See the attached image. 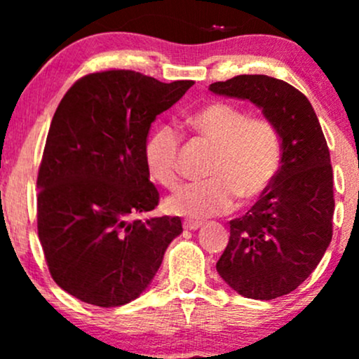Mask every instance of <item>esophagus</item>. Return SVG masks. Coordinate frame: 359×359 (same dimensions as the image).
<instances>
[{"mask_svg": "<svg viewBox=\"0 0 359 359\" xmlns=\"http://www.w3.org/2000/svg\"><path fill=\"white\" fill-rule=\"evenodd\" d=\"M201 226H203V222L201 221H192V219L184 221V228L189 229V231H196V229H199Z\"/></svg>", "mask_w": 359, "mask_h": 359, "instance_id": "obj_1", "label": "esophagus"}]
</instances>
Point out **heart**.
<instances>
[{
    "label": "heart",
    "mask_w": 359,
    "mask_h": 359,
    "mask_svg": "<svg viewBox=\"0 0 359 359\" xmlns=\"http://www.w3.org/2000/svg\"><path fill=\"white\" fill-rule=\"evenodd\" d=\"M194 133L214 145L208 180L180 187L167 199L168 211L187 217H209L229 212L236 197L250 203L270 187L282 160L280 137L269 119L228 102H211L187 118ZM180 135L160 125L148 135L145 163L151 179L172 189L179 182L177 154Z\"/></svg>",
    "instance_id": "1"
}]
</instances>
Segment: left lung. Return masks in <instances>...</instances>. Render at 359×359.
<instances>
[{"mask_svg": "<svg viewBox=\"0 0 359 359\" xmlns=\"http://www.w3.org/2000/svg\"><path fill=\"white\" fill-rule=\"evenodd\" d=\"M209 90L253 102L282 140L277 175L245 216L229 221L216 270L243 297H282L316 270L332 238V167L323 128L307 97L275 77L245 74Z\"/></svg>", "mask_w": 359, "mask_h": 359, "instance_id": "8db88e82", "label": "left lung"}]
</instances>
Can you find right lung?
I'll return each mask as SVG.
<instances>
[{"mask_svg": "<svg viewBox=\"0 0 359 359\" xmlns=\"http://www.w3.org/2000/svg\"><path fill=\"white\" fill-rule=\"evenodd\" d=\"M191 86L104 71L62 97L36 179V222L52 278L82 302L118 307L140 297L182 233L180 217L137 216L158 204L148 131Z\"/></svg>", "mask_w": 359, "mask_h": 359, "instance_id": "obj_1", "label": "right lung"}]
</instances>
